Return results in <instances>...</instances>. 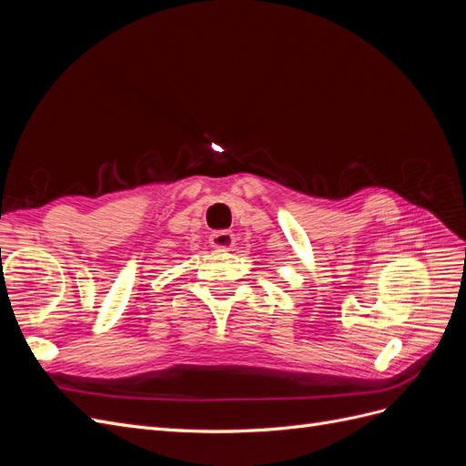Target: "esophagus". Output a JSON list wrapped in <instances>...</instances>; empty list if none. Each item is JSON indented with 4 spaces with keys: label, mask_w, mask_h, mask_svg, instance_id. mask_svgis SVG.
Returning a JSON list of instances; mask_svg holds the SVG:
<instances>
[{
    "label": "esophagus",
    "mask_w": 466,
    "mask_h": 466,
    "mask_svg": "<svg viewBox=\"0 0 466 466\" xmlns=\"http://www.w3.org/2000/svg\"><path fill=\"white\" fill-rule=\"evenodd\" d=\"M209 245L218 250H231L235 245V235L231 231H216L209 237Z\"/></svg>",
    "instance_id": "34e87169"
}]
</instances>
